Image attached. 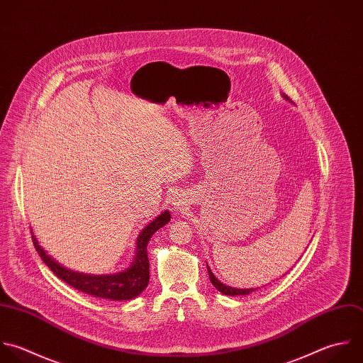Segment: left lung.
<instances>
[{
    "instance_id": "obj_1",
    "label": "left lung",
    "mask_w": 363,
    "mask_h": 363,
    "mask_svg": "<svg viewBox=\"0 0 363 363\" xmlns=\"http://www.w3.org/2000/svg\"><path fill=\"white\" fill-rule=\"evenodd\" d=\"M287 100H290L289 99V96H284ZM208 273H209V279H211V281H212V284L215 286V289L216 290H219L222 294H226V296H247V294H250V293H253L255 290H257V289H245V290H242V289H232V287H229V286H225L223 283H220L215 276H213V273L211 272V269L208 267Z\"/></svg>"
}]
</instances>
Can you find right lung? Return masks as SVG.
Segmentation results:
<instances>
[{
    "instance_id": "add662e5",
    "label": "right lung",
    "mask_w": 363,
    "mask_h": 363,
    "mask_svg": "<svg viewBox=\"0 0 363 363\" xmlns=\"http://www.w3.org/2000/svg\"><path fill=\"white\" fill-rule=\"evenodd\" d=\"M169 219H171V215L168 211H165L144 228V230L138 236L137 252L131 266L127 270L117 274L90 276V274L70 272L62 267L60 264H57L52 257H49L45 253V250L38 245L33 235H32V242L38 255L43 260V263L53 272L55 276H57L66 284L94 297L107 298L113 301H123V300L135 298L148 286L150 262L147 255V246L151 236L164 225H167Z\"/></svg>"
}]
</instances>
